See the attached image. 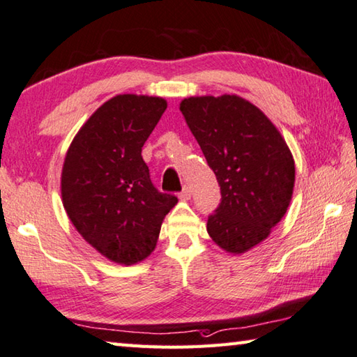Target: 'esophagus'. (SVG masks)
I'll use <instances>...</instances> for the list:
<instances>
[{
	"mask_svg": "<svg viewBox=\"0 0 357 357\" xmlns=\"http://www.w3.org/2000/svg\"><path fill=\"white\" fill-rule=\"evenodd\" d=\"M178 197L182 199V201H190V199H191V190H190V186H183V190L180 191Z\"/></svg>",
	"mask_w": 357,
	"mask_h": 357,
	"instance_id": "1",
	"label": "esophagus"
}]
</instances>
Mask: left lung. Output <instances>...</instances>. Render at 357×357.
I'll use <instances>...</instances> for the list:
<instances>
[{
  "label": "left lung",
  "mask_w": 357,
  "mask_h": 357,
  "mask_svg": "<svg viewBox=\"0 0 357 357\" xmlns=\"http://www.w3.org/2000/svg\"><path fill=\"white\" fill-rule=\"evenodd\" d=\"M180 111L221 186L207 232L230 254L264 241L289 208L295 161L282 135L238 96L190 97Z\"/></svg>",
  "instance_id": "8db88e82"
}]
</instances>
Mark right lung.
I'll list each match as a JSON object with an SVG mask.
<instances>
[{"instance_id":"obj_1","label":"right lung","mask_w":357,"mask_h":357,"mask_svg":"<svg viewBox=\"0 0 357 357\" xmlns=\"http://www.w3.org/2000/svg\"><path fill=\"white\" fill-rule=\"evenodd\" d=\"M161 97L122 93L103 103L73 137L61 175L62 204L75 229L106 259L149 257L177 197L160 192L142 146L166 111Z\"/></svg>"}]
</instances>
